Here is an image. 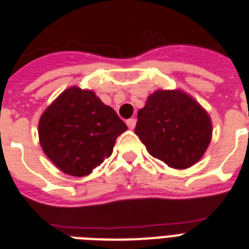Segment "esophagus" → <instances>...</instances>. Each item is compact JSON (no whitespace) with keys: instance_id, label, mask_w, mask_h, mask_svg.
I'll return each mask as SVG.
<instances>
[{"instance_id":"esophagus-1","label":"esophagus","mask_w":249,"mask_h":249,"mask_svg":"<svg viewBox=\"0 0 249 249\" xmlns=\"http://www.w3.org/2000/svg\"><path fill=\"white\" fill-rule=\"evenodd\" d=\"M136 123H137V120H136V119H134V117H132V119H129V120H126V125H128V126L130 129H133V128H134V126H136Z\"/></svg>"}]
</instances>
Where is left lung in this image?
Returning <instances> with one entry per match:
<instances>
[{
	"label": "left lung",
	"mask_w": 249,
	"mask_h": 249,
	"mask_svg": "<svg viewBox=\"0 0 249 249\" xmlns=\"http://www.w3.org/2000/svg\"><path fill=\"white\" fill-rule=\"evenodd\" d=\"M137 117L134 132L150 155L174 169L197 163L212 138L207 111L182 90H156Z\"/></svg>",
	"instance_id": "obj_1"
}]
</instances>
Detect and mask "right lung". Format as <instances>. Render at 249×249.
Here are the masks:
<instances>
[{"label": "right lung", "mask_w": 249, "mask_h": 249, "mask_svg": "<svg viewBox=\"0 0 249 249\" xmlns=\"http://www.w3.org/2000/svg\"><path fill=\"white\" fill-rule=\"evenodd\" d=\"M126 125L91 90H64L41 115L40 144L63 173L84 177L112 154Z\"/></svg>", "instance_id": "1"}]
</instances>
